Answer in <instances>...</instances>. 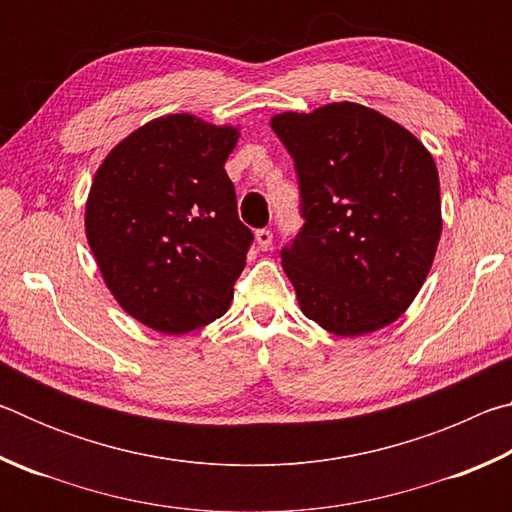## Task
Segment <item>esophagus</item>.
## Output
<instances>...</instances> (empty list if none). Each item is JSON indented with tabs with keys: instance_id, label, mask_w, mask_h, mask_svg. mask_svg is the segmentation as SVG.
Here are the masks:
<instances>
[{
	"instance_id": "34e87169",
	"label": "esophagus",
	"mask_w": 512,
	"mask_h": 512,
	"mask_svg": "<svg viewBox=\"0 0 512 512\" xmlns=\"http://www.w3.org/2000/svg\"><path fill=\"white\" fill-rule=\"evenodd\" d=\"M255 241H257V246L262 248V250H268L271 248V244H273V232L271 230H257L255 232Z\"/></svg>"
}]
</instances>
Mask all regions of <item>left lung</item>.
Listing matches in <instances>:
<instances>
[{"label":"left lung","instance_id":"8db88e82","mask_svg":"<svg viewBox=\"0 0 512 512\" xmlns=\"http://www.w3.org/2000/svg\"><path fill=\"white\" fill-rule=\"evenodd\" d=\"M271 128L300 180L305 225L282 250V268L302 314L348 339L395 323L427 280L443 232L427 146L352 101L280 112Z\"/></svg>","mask_w":512,"mask_h":512}]
</instances>
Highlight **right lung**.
Returning <instances> with one entry per match:
<instances>
[{
    "instance_id": "1",
    "label": "right lung",
    "mask_w": 512,
    "mask_h": 512,
    "mask_svg": "<svg viewBox=\"0 0 512 512\" xmlns=\"http://www.w3.org/2000/svg\"><path fill=\"white\" fill-rule=\"evenodd\" d=\"M239 128L189 112L146 121L99 164L85 237L128 316L160 334L221 318L253 232L237 216L223 164Z\"/></svg>"
}]
</instances>
